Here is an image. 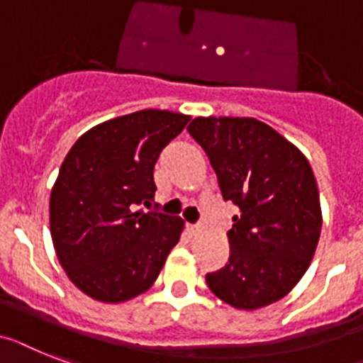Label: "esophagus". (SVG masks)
Listing matches in <instances>:
<instances>
[{
  "label": "esophagus",
  "mask_w": 363,
  "mask_h": 363,
  "mask_svg": "<svg viewBox=\"0 0 363 363\" xmlns=\"http://www.w3.org/2000/svg\"><path fill=\"white\" fill-rule=\"evenodd\" d=\"M186 230L190 236H197V234L203 233V227L201 225H186Z\"/></svg>",
  "instance_id": "esophagus-1"
}]
</instances>
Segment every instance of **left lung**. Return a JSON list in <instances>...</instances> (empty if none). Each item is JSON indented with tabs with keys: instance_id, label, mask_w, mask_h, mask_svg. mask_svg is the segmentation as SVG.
<instances>
[{
	"instance_id": "left-lung-1",
	"label": "left lung",
	"mask_w": 363,
	"mask_h": 363,
	"mask_svg": "<svg viewBox=\"0 0 363 363\" xmlns=\"http://www.w3.org/2000/svg\"><path fill=\"white\" fill-rule=\"evenodd\" d=\"M188 133L205 149L223 199L240 208L227 233L228 262L206 273L210 291L238 310L277 303L303 279L321 234L310 162L255 118H196Z\"/></svg>"
}]
</instances>
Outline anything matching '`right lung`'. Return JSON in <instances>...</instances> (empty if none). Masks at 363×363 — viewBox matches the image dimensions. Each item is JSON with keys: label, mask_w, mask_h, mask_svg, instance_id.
<instances>
[{"label": "right lung", "mask_w": 363, "mask_h": 363, "mask_svg": "<svg viewBox=\"0 0 363 363\" xmlns=\"http://www.w3.org/2000/svg\"><path fill=\"white\" fill-rule=\"evenodd\" d=\"M190 121L138 111L103 121L73 144L51 188V240L60 266L99 303H125L155 284L184 221L144 212L155 197L158 155Z\"/></svg>", "instance_id": "obj_1"}]
</instances>
